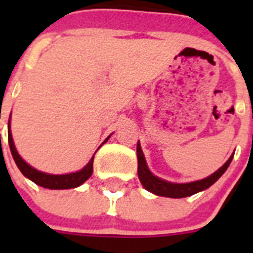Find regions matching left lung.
Instances as JSON below:
<instances>
[{
    "mask_svg": "<svg viewBox=\"0 0 253 253\" xmlns=\"http://www.w3.org/2000/svg\"><path fill=\"white\" fill-rule=\"evenodd\" d=\"M137 157H138V177H139L140 182L151 193L156 194L158 196H167V198H186V196H191L194 194L203 191V190L208 189L209 186L215 182L220 176L225 172L228 166L231 165L232 158L233 156L229 157V160L223 165L220 169L216 172H214L213 175H210L209 177L204 178V180L195 181V182H189V184H172V182H167L165 180L156 177L153 173L147 167L146 160H144V154H143L142 149H140L139 143L137 144Z\"/></svg>",
    "mask_w": 253,
    "mask_h": 253,
    "instance_id": "obj_1",
    "label": "left lung"
}]
</instances>
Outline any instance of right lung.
I'll return each mask as SVG.
<instances>
[{
	"label": "right lung",
	"instance_id": "obj_1",
	"mask_svg": "<svg viewBox=\"0 0 253 253\" xmlns=\"http://www.w3.org/2000/svg\"><path fill=\"white\" fill-rule=\"evenodd\" d=\"M10 128V126H8ZM8 146H10L11 154H12L15 163L17 165L20 171L22 172V175L35 182L39 186H43L45 189L51 190H62V189H72V187H77L82 185L87 178H90L93 171V157L91 161L87 163L86 166L81 169V171L75 172V173H67V175H49V173H44L38 169H33L29 166L25 161L22 160L17 153L15 144H13L12 135H11V130L8 129Z\"/></svg>",
	"mask_w": 253,
	"mask_h": 253
}]
</instances>
